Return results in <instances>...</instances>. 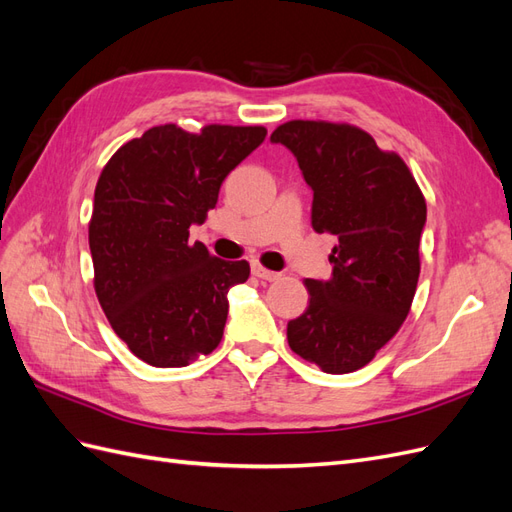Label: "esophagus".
<instances>
[{
    "mask_svg": "<svg viewBox=\"0 0 512 512\" xmlns=\"http://www.w3.org/2000/svg\"><path fill=\"white\" fill-rule=\"evenodd\" d=\"M252 273L258 277V280H265V282H275L277 277H280V273L265 269V267L260 265V262H252Z\"/></svg>",
    "mask_w": 512,
    "mask_h": 512,
    "instance_id": "esophagus-1",
    "label": "esophagus"
}]
</instances>
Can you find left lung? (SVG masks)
Instances as JSON below:
<instances>
[{
	"mask_svg": "<svg viewBox=\"0 0 512 512\" xmlns=\"http://www.w3.org/2000/svg\"><path fill=\"white\" fill-rule=\"evenodd\" d=\"M314 192L312 226L335 235L329 280H305L309 305L288 346L324 374L365 367L404 324L421 273L425 196L410 168L350 123H282L271 134Z\"/></svg>",
	"mask_w": 512,
	"mask_h": 512,
	"instance_id": "1",
	"label": "left lung"
}]
</instances>
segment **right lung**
Here are the masks:
<instances>
[{"label": "right lung", "instance_id": "add662e5", "mask_svg": "<svg viewBox=\"0 0 512 512\" xmlns=\"http://www.w3.org/2000/svg\"><path fill=\"white\" fill-rule=\"evenodd\" d=\"M262 126L175 123L121 145L102 168L89 250L94 288L113 331L153 367H185L222 342L226 294L250 277L247 260H222L196 241L220 185L265 141Z\"/></svg>", "mask_w": 512, "mask_h": 512}]
</instances>
